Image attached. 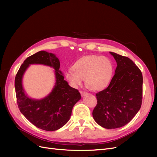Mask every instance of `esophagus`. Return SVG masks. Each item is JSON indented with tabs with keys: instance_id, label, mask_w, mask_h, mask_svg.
<instances>
[{
	"instance_id": "obj_1",
	"label": "esophagus",
	"mask_w": 157,
	"mask_h": 157,
	"mask_svg": "<svg viewBox=\"0 0 157 157\" xmlns=\"http://www.w3.org/2000/svg\"><path fill=\"white\" fill-rule=\"evenodd\" d=\"M80 94H81V96L84 97V96H86V95L88 94V93L86 92H84V91H81L80 92Z\"/></svg>"
}]
</instances>
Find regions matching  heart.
<instances>
[{
	"label": "heart",
	"mask_w": 157,
	"mask_h": 157,
	"mask_svg": "<svg viewBox=\"0 0 157 157\" xmlns=\"http://www.w3.org/2000/svg\"><path fill=\"white\" fill-rule=\"evenodd\" d=\"M113 75V65L107 57L88 56L77 60L73 70L65 72V78L73 88H78L85 80L86 87L92 91L106 88Z\"/></svg>",
	"instance_id": "heart-1"
}]
</instances>
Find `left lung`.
<instances>
[{
    "mask_svg": "<svg viewBox=\"0 0 157 157\" xmlns=\"http://www.w3.org/2000/svg\"><path fill=\"white\" fill-rule=\"evenodd\" d=\"M109 53L117 66L109 86L96 94L98 103L92 115L99 126L115 129L130 122L140 109L143 76L130 58L112 52Z\"/></svg>",
    "mask_w": 157,
    "mask_h": 157,
    "instance_id": "8db88e82",
    "label": "left lung"
}]
</instances>
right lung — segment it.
I'll return each instance as SVG.
<instances>
[{"label": "right lung", "mask_w": 157, "mask_h": 157, "mask_svg": "<svg viewBox=\"0 0 157 157\" xmlns=\"http://www.w3.org/2000/svg\"><path fill=\"white\" fill-rule=\"evenodd\" d=\"M49 66L55 71V85L46 97L38 100L30 98L22 87V77L31 64ZM59 59L54 54L39 51L23 61L15 78V89L18 107L27 119L40 129L55 131L70 119L72 109L81 96L78 90L71 87L59 70Z\"/></svg>", "instance_id": "add662e5"}]
</instances>
